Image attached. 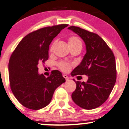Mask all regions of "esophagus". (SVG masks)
I'll use <instances>...</instances> for the list:
<instances>
[{
	"instance_id": "esophagus-1",
	"label": "esophagus",
	"mask_w": 129,
	"mask_h": 129,
	"mask_svg": "<svg viewBox=\"0 0 129 129\" xmlns=\"http://www.w3.org/2000/svg\"><path fill=\"white\" fill-rule=\"evenodd\" d=\"M63 78H65V79H66V80H68L69 79V77H68L66 74H63Z\"/></svg>"
}]
</instances>
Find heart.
I'll return each instance as SVG.
<instances>
[{"instance_id": "heart-1", "label": "heart", "mask_w": 129, "mask_h": 129, "mask_svg": "<svg viewBox=\"0 0 129 129\" xmlns=\"http://www.w3.org/2000/svg\"><path fill=\"white\" fill-rule=\"evenodd\" d=\"M56 40H55L52 44L50 48V52L53 51L55 45H56ZM68 45H69L71 50L77 48L81 49V48H82V42H81V39L78 36H73L70 37L69 39H68ZM58 66L60 68V70H61L62 71H64V72H68L70 70V68H71V64L64 61L59 62L58 63Z\"/></svg>"}]
</instances>
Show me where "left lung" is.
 Returning a JSON list of instances; mask_svg holds the SVG:
<instances>
[{"label":"left lung","mask_w":129,"mask_h":129,"mask_svg":"<svg viewBox=\"0 0 129 129\" xmlns=\"http://www.w3.org/2000/svg\"><path fill=\"white\" fill-rule=\"evenodd\" d=\"M69 30L77 34L86 45V53L71 75H86V82L73 79L76 89L71 97L74 103L86 110L98 108L107 101L117 77L115 56L107 44L97 34L71 26Z\"/></svg>","instance_id":"8db88e82"}]
</instances>
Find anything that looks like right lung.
Instances as JSON below:
<instances>
[{
    "instance_id": "right-lung-1",
    "label": "right lung",
    "mask_w": 129,
    "mask_h": 129,
    "mask_svg": "<svg viewBox=\"0 0 129 129\" xmlns=\"http://www.w3.org/2000/svg\"><path fill=\"white\" fill-rule=\"evenodd\" d=\"M68 24L46 27L29 33L24 37L11 55L9 62L11 89L21 105L31 110L46 107L55 89L66 79L58 70L46 77L39 74V63L49 58V48L53 39Z\"/></svg>"
}]
</instances>
